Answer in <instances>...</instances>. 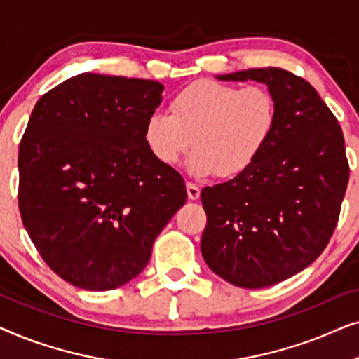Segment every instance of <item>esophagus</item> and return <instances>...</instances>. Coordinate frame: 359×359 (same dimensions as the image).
<instances>
[{
    "instance_id": "34e87169",
    "label": "esophagus",
    "mask_w": 359,
    "mask_h": 359,
    "mask_svg": "<svg viewBox=\"0 0 359 359\" xmlns=\"http://www.w3.org/2000/svg\"><path fill=\"white\" fill-rule=\"evenodd\" d=\"M186 191H188V198L189 199H198L199 198V194H201V189L198 188V186H196L194 183H186Z\"/></svg>"
}]
</instances>
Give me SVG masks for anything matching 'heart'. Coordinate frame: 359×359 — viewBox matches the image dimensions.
<instances>
[{"mask_svg": "<svg viewBox=\"0 0 359 359\" xmlns=\"http://www.w3.org/2000/svg\"><path fill=\"white\" fill-rule=\"evenodd\" d=\"M278 112V97L268 88L199 80L175 95L170 114L149 116L144 139L161 165H176L194 145L188 160L191 173L233 178L247 171L271 142Z\"/></svg>", "mask_w": 359, "mask_h": 359, "instance_id": "heart-1", "label": "heart"}]
</instances>
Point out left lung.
<instances>
[{
  "instance_id": "1",
  "label": "left lung",
  "mask_w": 359,
  "mask_h": 359,
  "mask_svg": "<svg viewBox=\"0 0 359 359\" xmlns=\"http://www.w3.org/2000/svg\"><path fill=\"white\" fill-rule=\"evenodd\" d=\"M217 78L264 83L278 97V127L247 171L201 191L208 215L201 252L233 286H273L330 242L350 180L345 139L316 88L291 72L250 68Z\"/></svg>"
}]
</instances>
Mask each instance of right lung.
Returning a JSON list of instances; mask_svg holds the SVG:
<instances>
[{
    "label": "right lung",
    "mask_w": 359,
    "mask_h": 359,
    "mask_svg": "<svg viewBox=\"0 0 359 359\" xmlns=\"http://www.w3.org/2000/svg\"><path fill=\"white\" fill-rule=\"evenodd\" d=\"M161 91L158 81L81 73L34 106L19 144V212L43 262L73 286L129 283L186 203L183 176L144 139Z\"/></svg>",
    "instance_id": "add662e5"
}]
</instances>
